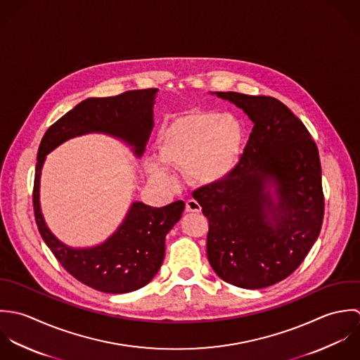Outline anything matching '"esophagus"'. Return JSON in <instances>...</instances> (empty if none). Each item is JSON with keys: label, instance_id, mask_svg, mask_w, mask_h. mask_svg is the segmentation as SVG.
<instances>
[{"label": "esophagus", "instance_id": "34e87169", "mask_svg": "<svg viewBox=\"0 0 360 360\" xmlns=\"http://www.w3.org/2000/svg\"><path fill=\"white\" fill-rule=\"evenodd\" d=\"M185 210H186L188 213H200V212H202V207H200V205H199L195 199H189V200H186V203H185Z\"/></svg>", "mask_w": 360, "mask_h": 360}]
</instances>
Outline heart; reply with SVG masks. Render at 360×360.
Returning <instances> with one entry per match:
<instances>
[{"label":"heart","instance_id":"b5f03b06","mask_svg":"<svg viewBox=\"0 0 360 360\" xmlns=\"http://www.w3.org/2000/svg\"><path fill=\"white\" fill-rule=\"evenodd\" d=\"M243 139V125L236 117L217 111H192L162 129L158 155L164 164L186 171L193 182L213 185L238 165ZM150 172L164 184L172 182L169 171L160 162H151Z\"/></svg>","mask_w":360,"mask_h":360}]
</instances>
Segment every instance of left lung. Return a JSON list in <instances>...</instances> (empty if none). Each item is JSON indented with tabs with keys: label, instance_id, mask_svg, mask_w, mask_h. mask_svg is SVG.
Returning <instances> with one entry per match:
<instances>
[{
	"label": "left lung",
	"instance_id": "left-lung-1",
	"mask_svg": "<svg viewBox=\"0 0 360 360\" xmlns=\"http://www.w3.org/2000/svg\"><path fill=\"white\" fill-rule=\"evenodd\" d=\"M216 94L242 108L255 125L235 169L192 193L209 219L207 259L231 285L270 287L302 264L320 235L324 195L319 150L280 100ZM270 186L276 188L277 202Z\"/></svg>",
	"mask_w": 360,
	"mask_h": 360
}]
</instances>
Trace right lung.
<instances>
[{
    "mask_svg": "<svg viewBox=\"0 0 360 360\" xmlns=\"http://www.w3.org/2000/svg\"><path fill=\"white\" fill-rule=\"evenodd\" d=\"M157 89L129 90L112 97L79 103L44 134L33 185V209L39 232L60 264L77 281L105 293H127L148 284L160 270L165 253V235L179 221L185 203L172 202L151 207L141 202L131 206L117 232L103 245L72 249L47 228L39 202L41 167L46 154L73 136L103 132L134 146L138 157L153 128V104Z\"/></svg>",
    "mask_w": 360,
    "mask_h": 360,
    "instance_id": "obj_1",
    "label": "right lung"
}]
</instances>
